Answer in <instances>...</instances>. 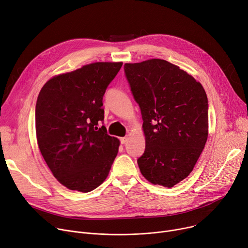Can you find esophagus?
Segmentation results:
<instances>
[{
  "mask_svg": "<svg viewBox=\"0 0 248 248\" xmlns=\"http://www.w3.org/2000/svg\"><path fill=\"white\" fill-rule=\"evenodd\" d=\"M128 140H129L128 137H123L120 139V142H121V144H126L128 142Z\"/></svg>",
  "mask_w": 248,
  "mask_h": 248,
  "instance_id": "34e87169",
  "label": "esophagus"
}]
</instances>
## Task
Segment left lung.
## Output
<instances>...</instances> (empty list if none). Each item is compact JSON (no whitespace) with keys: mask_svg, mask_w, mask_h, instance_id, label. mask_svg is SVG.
I'll return each mask as SVG.
<instances>
[{"mask_svg":"<svg viewBox=\"0 0 248 248\" xmlns=\"http://www.w3.org/2000/svg\"><path fill=\"white\" fill-rule=\"evenodd\" d=\"M124 71L143 119L146 147L139 169L150 183L172 187L192 172L207 140L205 91L164 60L125 63Z\"/></svg>","mask_w":248,"mask_h":248,"instance_id":"8db88e82","label":"left lung"}]
</instances>
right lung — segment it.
<instances>
[{"mask_svg": "<svg viewBox=\"0 0 248 248\" xmlns=\"http://www.w3.org/2000/svg\"><path fill=\"white\" fill-rule=\"evenodd\" d=\"M122 62H94L56 75L35 105V132L51 173L72 190L88 193L107 178L119 140L107 134L103 96Z\"/></svg>", "mask_w": 248, "mask_h": 248, "instance_id": "obj_1", "label": "right lung"}]
</instances>
